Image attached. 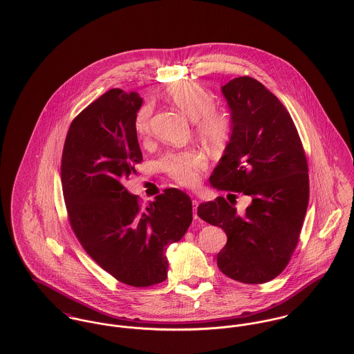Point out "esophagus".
Returning a JSON list of instances; mask_svg holds the SVG:
<instances>
[{
	"label": "esophagus",
	"instance_id": "34e87169",
	"mask_svg": "<svg viewBox=\"0 0 354 354\" xmlns=\"http://www.w3.org/2000/svg\"><path fill=\"white\" fill-rule=\"evenodd\" d=\"M192 205H194V219H199V216H198V212H196V209H198V205H199V202H198L196 199H194V201H192Z\"/></svg>",
	"mask_w": 354,
	"mask_h": 354
}]
</instances>
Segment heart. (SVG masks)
I'll return each instance as SVG.
<instances>
[{
    "label": "heart",
    "mask_w": 354,
    "mask_h": 354,
    "mask_svg": "<svg viewBox=\"0 0 354 354\" xmlns=\"http://www.w3.org/2000/svg\"><path fill=\"white\" fill-rule=\"evenodd\" d=\"M166 95L183 114L196 121V133L208 147L221 149L226 145L232 133V118L225 109L214 106V97L205 87L196 82L183 80L171 84ZM151 114V104H145L135 117V131L140 138H146L150 132ZM160 163L163 170L183 185L196 184L205 166L202 153L192 149L169 152Z\"/></svg>",
    "instance_id": "b5f03b06"
}]
</instances>
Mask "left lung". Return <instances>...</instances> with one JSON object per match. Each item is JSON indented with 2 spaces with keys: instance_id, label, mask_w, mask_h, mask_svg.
<instances>
[{
  "instance_id": "obj_1",
  "label": "left lung",
  "mask_w": 354,
  "mask_h": 354,
  "mask_svg": "<svg viewBox=\"0 0 354 354\" xmlns=\"http://www.w3.org/2000/svg\"><path fill=\"white\" fill-rule=\"evenodd\" d=\"M221 90L232 133L209 183L250 196L251 204L239 215L219 196L202 203L198 215L227 236L216 256L219 270L243 283H264L283 271L299 243L309 201L308 163L289 111L260 82L236 77Z\"/></svg>"
}]
</instances>
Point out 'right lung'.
<instances>
[{
  "instance_id": "right-lung-1",
  "label": "right lung",
  "mask_w": 354,
  "mask_h": 354,
  "mask_svg": "<svg viewBox=\"0 0 354 354\" xmlns=\"http://www.w3.org/2000/svg\"><path fill=\"white\" fill-rule=\"evenodd\" d=\"M138 93L109 90L71 124L61 160L62 194L77 240L117 281L147 288L167 277V245L192 222L191 198L167 188L140 205L124 187L143 155L135 117Z\"/></svg>"
}]
</instances>
